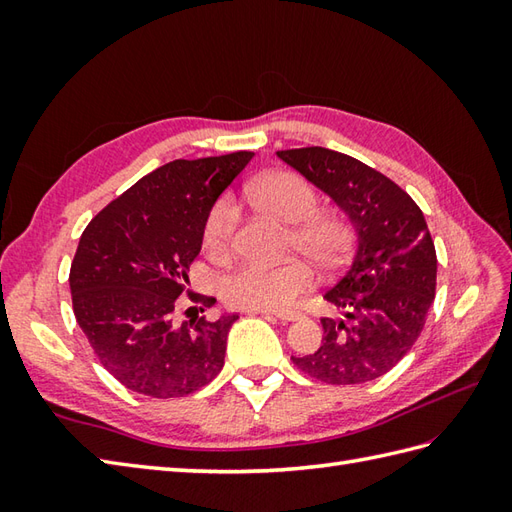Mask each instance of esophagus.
I'll return each mask as SVG.
<instances>
[{
  "mask_svg": "<svg viewBox=\"0 0 512 512\" xmlns=\"http://www.w3.org/2000/svg\"><path fill=\"white\" fill-rule=\"evenodd\" d=\"M268 319H277V321H281V323H290V321H299V319H303L306 317V314L303 312H264Z\"/></svg>",
  "mask_w": 512,
  "mask_h": 512,
  "instance_id": "obj_1",
  "label": "esophagus"
}]
</instances>
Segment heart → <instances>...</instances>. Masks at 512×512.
<instances>
[{
    "label": "heart",
    "instance_id": "obj_1",
    "mask_svg": "<svg viewBox=\"0 0 512 512\" xmlns=\"http://www.w3.org/2000/svg\"><path fill=\"white\" fill-rule=\"evenodd\" d=\"M244 198L255 209L290 222L288 244L319 270L339 268L352 253L354 224L339 211L317 209L319 193L295 171H270L250 180ZM237 206L231 198L217 200L204 222V246L213 257H226L233 248ZM312 286L310 268L290 259L284 264L237 266L222 279V299L231 308L279 312L290 308Z\"/></svg>",
    "mask_w": 512,
    "mask_h": 512
}]
</instances>
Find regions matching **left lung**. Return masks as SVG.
I'll return each instance as SVG.
<instances>
[{"label":"left lung","mask_w":512,"mask_h":512,"mask_svg":"<svg viewBox=\"0 0 512 512\" xmlns=\"http://www.w3.org/2000/svg\"><path fill=\"white\" fill-rule=\"evenodd\" d=\"M277 156L328 193L358 233L352 264L323 295L343 319L323 317L319 350L292 363L328 385L369 383L411 350L436 299L427 222L405 189L341 151L301 147Z\"/></svg>","instance_id":"obj_1"}]
</instances>
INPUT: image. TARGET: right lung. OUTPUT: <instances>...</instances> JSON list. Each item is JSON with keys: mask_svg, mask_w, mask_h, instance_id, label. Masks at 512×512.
Returning <instances> with one entry per match:
<instances>
[{"mask_svg": "<svg viewBox=\"0 0 512 512\" xmlns=\"http://www.w3.org/2000/svg\"><path fill=\"white\" fill-rule=\"evenodd\" d=\"M253 151L173 160L140 178L85 226L70 266L72 310L101 365L149 398H182L222 372L237 314L176 323L204 222ZM193 310V308H189Z\"/></svg>", "mask_w": 512, "mask_h": 512, "instance_id": "obj_1", "label": "right lung"}]
</instances>
